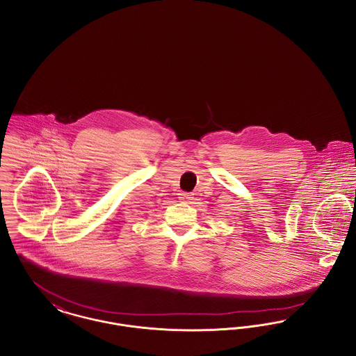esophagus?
<instances>
[{
  "label": "esophagus",
  "mask_w": 356,
  "mask_h": 356,
  "mask_svg": "<svg viewBox=\"0 0 356 356\" xmlns=\"http://www.w3.org/2000/svg\"><path fill=\"white\" fill-rule=\"evenodd\" d=\"M180 200H183V202H188V200H192L193 199V193H189V192H181L180 193V197H179Z\"/></svg>",
  "instance_id": "34e87169"
}]
</instances>
